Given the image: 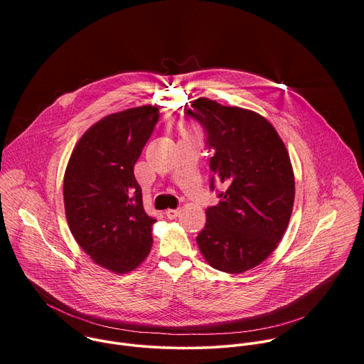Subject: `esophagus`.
<instances>
[{
    "label": "esophagus",
    "instance_id": "esophagus-1",
    "mask_svg": "<svg viewBox=\"0 0 364 364\" xmlns=\"http://www.w3.org/2000/svg\"><path fill=\"white\" fill-rule=\"evenodd\" d=\"M178 215H180V212L177 210V209H168V210H166V216L168 218V219H176V218H178Z\"/></svg>",
    "mask_w": 364,
    "mask_h": 364
}]
</instances>
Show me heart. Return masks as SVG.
<instances>
[{"instance_id": "b5f03b06", "label": "heart", "mask_w": 364, "mask_h": 364, "mask_svg": "<svg viewBox=\"0 0 364 364\" xmlns=\"http://www.w3.org/2000/svg\"><path fill=\"white\" fill-rule=\"evenodd\" d=\"M183 132H184V134H190V129H188V128H183Z\"/></svg>"}]
</instances>
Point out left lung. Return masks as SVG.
Wrapping results in <instances>:
<instances>
[{"mask_svg":"<svg viewBox=\"0 0 364 364\" xmlns=\"http://www.w3.org/2000/svg\"><path fill=\"white\" fill-rule=\"evenodd\" d=\"M184 112L203 125L213 151L210 188L215 181L226 188L205 210L197 245L215 269L242 274L265 261L289 223L295 197L289 154L271 122L253 111L198 97Z\"/></svg>","mask_w":364,"mask_h":364,"instance_id":"obj_1","label":"left lung"}]
</instances>
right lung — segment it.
Wrapping results in <instances>:
<instances>
[{
    "instance_id": "1",
    "label": "right lung",
    "mask_w": 364,
    "mask_h": 364,
    "mask_svg": "<svg viewBox=\"0 0 364 364\" xmlns=\"http://www.w3.org/2000/svg\"><path fill=\"white\" fill-rule=\"evenodd\" d=\"M160 118L144 105L111 114L76 144L63 180L65 212L73 237L92 261L115 274L135 269L152 246L134 166Z\"/></svg>"
}]
</instances>
